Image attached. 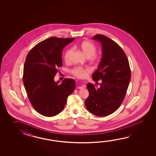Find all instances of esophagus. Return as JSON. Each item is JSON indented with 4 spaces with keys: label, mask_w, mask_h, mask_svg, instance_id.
<instances>
[{
    "label": "esophagus",
    "mask_w": 156,
    "mask_h": 156,
    "mask_svg": "<svg viewBox=\"0 0 156 156\" xmlns=\"http://www.w3.org/2000/svg\"><path fill=\"white\" fill-rule=\"evenodd\" d=\"M86 85H81L78 86L77 89H83L86 88Z\"/></svg>",
    "instance_id": "esophagus-1"
}]
</instances>
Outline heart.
<instances>
[{
	"instance_id": "1",
	"label": "heart",
	"mask_w": 156,
	"mask_h": 156,
	"mask_svg": "<svg viewBox=\"0 0 156 156\" xmlns=\"http://www.w3.org/2000/svg\"><path fill=\"white\" fill-rule=\"evenodd\" d=\"M80 49L82 51L83 54L87 57L90 58L93 57L96 52V48L93 43L88 41H83L78 45ZM72 52V49L70 48L67 50L64 54L63 58L65 61H67L69 59L70 54ZM94 61H96L98 58L96 56L94 57L93 58ZM90 70L88 68L82 66H75L70 70V72L74 76L79 78H85L87 74L89 73Z\"/></svg>"
}]
</instances>
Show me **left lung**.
<instances>
[{
    "label": "left lung",
    "instance_id": "obj_1",
    "mask_svg": "<svg viewBox=\"0 0 156 156\" xmlns=\"http://www.w3.org/2000/svg\"><path fill=\"white\" fill-rule=\"evenodd\" d=\"M92 39L102 44L103 57L92 75L94 81L101 80L102 83L99 88L87 84L89 96L85 106L94 115L108 116L119 108L126 96L131 78L129 63L123 49L113 40L99 34Z\"/></svg>",
    "mask_w": 156,
    "mask_h": 156
}]
</instances>
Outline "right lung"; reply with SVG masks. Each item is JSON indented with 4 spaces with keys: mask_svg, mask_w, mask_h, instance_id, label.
<instances>
[{
    "mask_svg": "<svg viewBox=\"0 0 156 156\" xmlns=\"http://www.w3.org/2000/svg\"><path fill=\"white\" fill-rule=\"evenodd\" d=\"M74 40L52 37L38 43L27 55L24 85L33 108L42 115L50 117L61 112L75 89L73 79H65L61 84L54 81L58 68L62 66V50Z\"/></svg>",
    "mask_w": 156,
    "mask_h": 156,
    "instance_id": "add662e5",
    "label": "right lung"
}]
</instances>
